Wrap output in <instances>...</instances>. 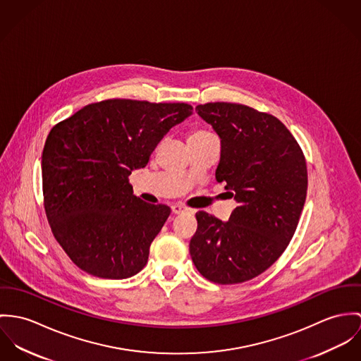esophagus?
Segmentation results:
<instances>
[{
	"instance_id": "obj_1",
	"label": "esophagus",
	"mask_w": 361,
	"mask_h": 361,
	"mask_svg": "<svg viewBox=\"0 0 361 361\" xmlns=\"http://www.w3.org/2000/svg\"><path fill=\"white\" fill-rule=\"evenodd\" d=\"M171 210H173L174 214H181V213H185V212H192L190 207H185V206L180 204V203L171 204Z\"/></svg>"
}]
</instances>
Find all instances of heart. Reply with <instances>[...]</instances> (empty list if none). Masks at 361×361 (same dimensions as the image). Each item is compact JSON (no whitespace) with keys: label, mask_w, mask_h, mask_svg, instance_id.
I'll return each mask as SVG.
<instances>
[{"label":"heart","mask_w":361,"mask_h":361,"mask_svg":"<svg viewBox=\"0 0 361 361\" xmlns=\"http://www.w3.org/2000/svg\"><path fill=\"white\" fill-rule=\"evenodd\" d=\"M210 134H212V133H209V131H206V130H197V131L191 133L190 138H200V137H206V135H210Z\"/></svg>","instance_id":"obj_1"}]
</instances>
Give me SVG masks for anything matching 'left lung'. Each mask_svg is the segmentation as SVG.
<instances>
[{
    "label": "left lung",
    "mask_w": 361,
    "mask_h": 361,
    "mask_svg": "<svg viewBox=\"0 0 361 361\" xmlns=\"http://www.w3.org/2000/svg\"><path fill=\"white\" fill-rule=\"evenodd\" d=\"M195 111L220 137L216 180L238 206L228 221L198 212L190 253L206 280H252L280 257L295 234L307 192L306 161L289 130L271 115L228 102Z\"/></svg>",
    "instance_id": "1"
}]
</instances>
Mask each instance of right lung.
<instances>
[{
  "label": "right lung",
  "instance_id": "add662e5",
  "mask_svg": "<svg viewBox=\"0 0 361 361\" xmlns=\"http://www.w3.org/2000/svg\"><path fill=\"white\" fill-rule=\"evenodd\" d=\"M188 104L108 99L84 106L48 134L42 191L54 237L85 273L121 280L141 271L170 207L133 194L128 176L144 169Z\"/></svg>",
  "mask_w": 361,
  "mask_h": 361
}]
</instances>
